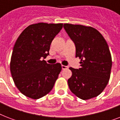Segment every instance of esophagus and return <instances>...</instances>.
Returning a JSON list of instances; mask_svg holds the SVG:
<instances>
[{
  "mask_svg": "<svg viewBox=\"0 0 120 120\" xmlns=\"http://www.w3.org/2000/svg\"><path fill=\"white\" fill-rule=\"evenodd\" d=\"M62 70H65L66 68H68L67 66H65V65H62Z\"/></svg>",
  "mask_w": 120,
  "mask_h": 120,
  "instance_id": "34e87169",
  "label": "esophagus"
}]
</instances>
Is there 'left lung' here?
Segmentation results:
<instances>
[{
  "mask_svg": "<svg viewBox=\"0 0 120 120\" xmlns=\"http://www.w3.org/2000/svg\"><path fill=\"white\" fill-rule=\"evenodd\" d=\"M64 29L74 42L76 57L81 59L80 68L70 67V90L82 100L97 97L107 85L112 60L108 45L103 35L91 27L64 23Z\"/></svg>",
  "mask_w": 120,
  "mask_h": 120,
  "instance_id": "1",
  "label": "left lung"
}]
</instances>
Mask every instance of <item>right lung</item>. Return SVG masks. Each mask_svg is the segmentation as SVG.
<instances>
[{
    "mask_svg": "<svg viewBox=\"0 0 120 120\" xmlns=\"http://www.w3.org/2000/svg\"><path fill=\"white\" fill-rule=\"evenodd\" d=\"M63 23H38L21 33L12 51L10 69L14 83L23 95L32 99L44 97L52 90L62 70L61 64H48L50 44Z\"/></svg>",
    "mask_w": 120,
    "mask_h": 120,
    "instance_id": "right-lung-1",
    "label": "right lung"
}]
</instances>
